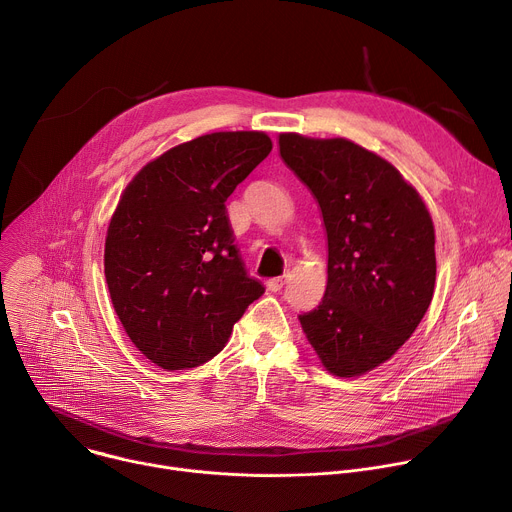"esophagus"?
Here are the masks:
<instances>
[{
	"mask_svg": "<svg viewBox=\"0 0 512 512\" xmlns=\"http://www.w3.org/2000/svg\"><path fill=\"white\" fill-rule=\"evenodd\" d=\"M285 281H287V277H273L267 281V287H269V291H279L285 285Z\"/></svg>",
	"mask_w": 512,
	"mask_h": 512,
	"instance_id": "obj_1",
	"label": "esophagus"
}]
</instances>
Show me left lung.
<instances>
[{"mask_svg": "<svg viewBox=\"0 0 512 512\" xmlns=\"http://www.w3.org/2000/svg\"><path fill=\"white\" fill-rule=\"evenodd\" d=\"M279 156L316 198L328 283L302 330L330 375L360 377L389 360L425 316L435 285V231L401 172L344 137L279 133Z\"/></svg>", "mask_w": 512, "mask_h": 512, "instance_id": "8db88e82", "label": "left lung"}]
</instances>
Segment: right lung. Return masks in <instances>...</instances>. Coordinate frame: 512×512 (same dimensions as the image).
Returning <instances> with one entry per match:
<instances>
[{
	"label": "right lung",
	"mask_w": 512,
	"mask_h": 512,
	"mask_svg": "<svg viewBox=\"0 0 512 512\" xmlns=\"http://www.w3.org/2000/svg\"><path fill=\"white\" fill-rule=\"evenodd\" d=\"M263 131H216L145 164L105 239V277L123 330L160 369L204 364L265 287L247 275L227 198L269 156Z\"/></svg>",
	"instance_id": "1"
}]
</instances>
